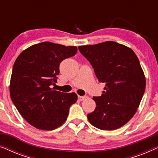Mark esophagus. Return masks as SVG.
Segmentation results:
<instances>
[{
  "instance_id": "34e87169",
  "label": "esophagus",
  "mask_w": 158,
  "mask_h": 158,
  "mask_svg": "<svg viewBox=\"0 0 158 158\" xmlns=\"http://www.w3.org/2000/svg\"><path fill=\"white\" fill-rule=\"evenodd\" d=\"M86 98H87V96H78V99L80 101H83L84 99H85Z\"/></svg>"
}]
</instances>
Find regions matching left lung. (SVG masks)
I'll return each instance as SVG.
<instances>
[{"instance_id": "8db88e82", "label": "left lung", "mask_w": 158, "mask_h": 158, "mask_svg": "<svg viewBox=\"0 0 158 158\" xmlns=\"http://www.w3.org/2000/svg\"><path fill=\"white\" fill-rule=\"evenodd\" d=\"M94 68L100 83L101 96H94L96 109L88 114L90 124L102 130H114L127 124L137 111L145 90V77L132 49L108 41L78 47Z\"/></svg>"}]
</instances>
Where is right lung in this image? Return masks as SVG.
<instances>
[{
	"mask_svg": "<svg viewBox=\"0 0 158 158\" xmlns=\"http://www.w3.org/2000/svg\"><path fill=\"white\" fill-rule=\"evenodd\" d=\"M77 50V47L44 42L25 49L15 61L10 98L22 117L36 129L53 130L61 126L70 106L77 101L75 93L51 88L57 83L60 62L74 56Z\"/></svg>",
	"mask_w": 158,
	"mask_h": 158,
	"instance_id": "add662e5",
	"label": "right lung"
}]
</instances>
